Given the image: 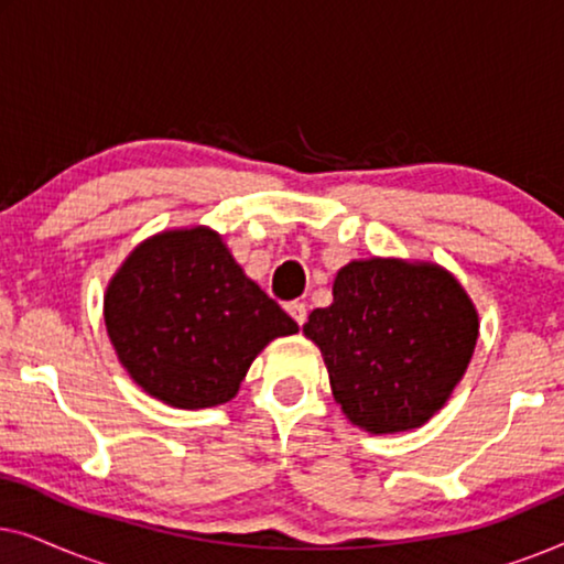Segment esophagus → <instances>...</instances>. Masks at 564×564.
<instances>
[{"mask_svg": "<svg viewBox=\"0 0 564 564\" xmlns=\"http://www.w3.org/2000/svg\"><path fill=\"white\" fill-rule=\"evenodd\" d=\"M288 313L292 315V318H295L297 326H303L305 318H307V307H305V303H300V300H295V303L288 305Z\"/></svg>", "mask_w": 564, "mask_h": 564, "instance_id": "1", "label": "esophagus"}]
</instances>
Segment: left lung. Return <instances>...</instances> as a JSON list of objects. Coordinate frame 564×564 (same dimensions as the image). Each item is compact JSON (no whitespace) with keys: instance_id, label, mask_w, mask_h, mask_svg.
Listing matches in <instances>:
<instances>
[{"instance_id":"left-lung-1","label":"left lung","mask_w":564,"mask_h":564,"mask_svg":"<svg viewBox=\"0 0 564 564\" xmlns=\"http://www.w3.org/2000/svg\"><path fill=\"white\" fill-rule=\"evenodd\" d=\"M354 426L395 434L426 423L473 359L477 313L449 272L398 259L351 261L334 303L303 326Z\"/></svg>"}]
</instances>
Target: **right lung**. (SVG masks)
I'll list each match as a JSON object with an SVG mask.
<instances>
[{
    "instance_id": "right-lung-1",
    "label": "right lung",
    "mask_w": 564,
    "mask_h": 564,
    "mask_svg": "<svg viewBox=\"0 0 564 564\" xmlns=\"http://www.w3.org/2000/svg\"><path fill=\"white\" fill-rule=\"evenodd\" d=\"M105 323L130 377L189 411L234 398L253 357L297 330L207 228L138 246L107 288Z\"/></svg>"
}]
</instances>
